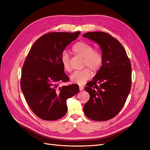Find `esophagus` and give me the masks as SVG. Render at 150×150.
I'll return each mask as SVG.
<instances>
[{"label": "esophagus", "instance_id": "34e87169", "mask_svg": "<svg viewBox=\"0 0 150 150\" xmlns=\"http://www.w3.org/2000/svg\"><path fill=\"white\" fill-rule=\"evenodd\" d=\"M79 91H83V86H79Z\"/></svg>", "mask_w": 150, "mask_h": 150}]
</instances>
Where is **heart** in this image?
Listing matches in <instances>:
<instances>
[{"instance_id":"1","label":"heart","mask_w":150,"mask_h":150,"mask_svg":"<svg viewBox=\"0 0 150 150\" xmlns=\"http://www.w3.org/2000/svg\"><path fill=\"white\" fill-rule=\"evenodd\" d=\"M72 49L76 55L84 58L83 67H88V68L74 72L70 76V79L74 83L83 84L91 76L90 69L94 73H96L101 69L103 63V58L100 52L94 51L93 46L84 42L76 43ZM61 61L64 69L67 72H71L72 71V66L69 56L66 51L62 52ZM89 68L90 69V70Z\"/></svg>"}]
</instances>
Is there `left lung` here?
Here are the masks:
<instances>
[{"label": "left lung", "instance_id": "obj_1", "mask_svg": "<svg viewBox=\"0 0 150 150\" xmlns=\"http://www.w3.org/2000/svg\"><path fill=\"white\" fill-rule=\"evenodd\" d=\"M83 36L99 45L103 58L101 69L84 88L90 99L83 111L91 120L107 121L118 114L130 92L131 63L121 43L110 34L89 32Z\"/></svg>", "mask_w": 150, "mask_h": 150}]
</instances>
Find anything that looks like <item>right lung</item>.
Listing matches in <instances>:
<instances>
[{"label": "right lung", "mask_w": 150, "mask_h": 150, "mask_svg": "<svg viewBox=\"0 0 150 150\" xmlns=\"http://www.w3.org/2000/svg\"><path fill=\"white\" fill-rule=\"evenodd\" d=\"M80 32L50 33L39 38L31 47L22 69L21 88L29 106L40 119L54 121L67 112L66 101L79 91L78 84L58 87L69 81L61 56Z\"/></svg>", "instance_id": "right-lung-1"}]
</instances>
